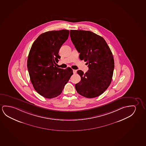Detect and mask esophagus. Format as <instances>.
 Masks as SVG:
<instances>
[{
    "label": "esophagus",
    "mask_w": 146,
    "mask_h": 146,
    "mask_svg": "<svg viewBox=\"0 0 146 146\" xmlns=\"http://www.w3.org/2000/svg\"><path fill=\"white\" fill-rule=\"evenodd\" d=\"M73 72L74 74H76V73H77V71L76 70H73Z\"/></svg>",
    "instance_id": "obj_1"
}]
</instances>
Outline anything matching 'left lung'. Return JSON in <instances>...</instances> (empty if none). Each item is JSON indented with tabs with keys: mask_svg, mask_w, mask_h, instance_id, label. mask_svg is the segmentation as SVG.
<instances>
[{
	"mask_svg": "<svg viewBox=\"0 0 146 146\" xmlns=\"http://www.w3.org/2000/svg\"><path fill=\"white\" fill-rule=\"evenodd\" d=\"M70 38L81 60L86 62L89 70L77 71L81 81L75 84L78 93L94 98L102 94L110 86L114 70L112 52L101 36L83 30H71Z\"/></svg>",
	"mask_w": 146,
	"mask_h": 146,
	"instance_id": "8db88e82",
	"label": "left lung"
}]
</instances>
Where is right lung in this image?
<instances>
[{"mask_svg":"<svg viewBox=\"0 0 146 146\" xmlns=\"http://www.w3.org/2000/svg\"><path fill=\"white\" fill-rule=\"evenodd\" d=\"M69 34L66 30L42 33L30 50L27 67L31 82L35 90L46 98L59 96L73 74L71 68H58L55 62L58 63L61 57L59 51Z\"/></svg>","mask_w":146,"mask_h":146,"instance_id":"add662e5","label":"right lung"}]
</instances>
